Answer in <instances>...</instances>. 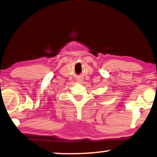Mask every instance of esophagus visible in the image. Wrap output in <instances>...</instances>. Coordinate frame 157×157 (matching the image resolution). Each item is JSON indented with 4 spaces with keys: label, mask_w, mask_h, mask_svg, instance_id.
<instances>
[{
    "label": "esophagus",
    "mask_w": 157,
    "mask_h": 157,
    "mask_svg": "<svg viewBox=\"0 0 157 157\" xmlns=\"http://www.w3.org/2000/svg\"><path fill=\"white\" fill-rule=\"evenodd\" d=\"M82 80V78H81V77H78V78H77V82H80Z\"/></svg>",
    "instance_id": "esophagus-1"
}]
</instances>
